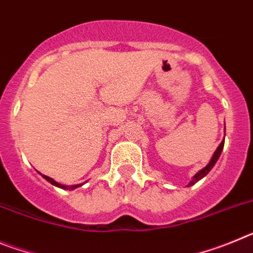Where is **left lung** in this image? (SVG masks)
I'll use <instances>...</instances> for the list:
<instances>
[{"instance_id": "8db88e82", "label": "left lung", "mask_w": 253, "mask_h": 253, "mask_svg": "<svg viewBox=\"0 0 253 253\" xmlns=\"http://www.w3.org/2000/svg\"><path fill=\"white\" fill-rule=\"evenodd\" d=\"M223 147H224V139L222 140V143L219 144L218 148L215 149V152H214L213 157H211V160H210V162L208 163L207 166L204 167V169H202L199 172H196L195 175L193 176V178H191V181H190L189 184H187V186H193V185H195L196 182H198L199 180H202L203 177H205V176L209 173V171L214 167V165L216 163V161H218V158L220 157V153H222L223 151Z\"/></svg>"}]
</instances>
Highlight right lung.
Returning a JSON list of instances; mask_svg holds the SVG:
<instances>
[{
    "label": "right lung",
    "mask_w": 253,
    "mask_h": 253,
    "mask_svg": "<svg viewBox=\"0 0 253 253\" xmlns=\"http://www.w3.org/2000/svg\"><path fill=\"white\" fill-rule=\"evenodd\" d=\"M40 173V172H39ZM40 175L43 176L44 178H45L46 181H48V182H50L51 185H54V186H57V187H60V189H64V190H73V189H77L78 186H81V185H84V184H80V185H72V186H67V185H62V184H59V182H57V181L55 180H53V178L51 177H49V176H45V175H43V173H40Z\"/></svg>",
    "instance_id": "right-lung-1"
}]
</instances>
